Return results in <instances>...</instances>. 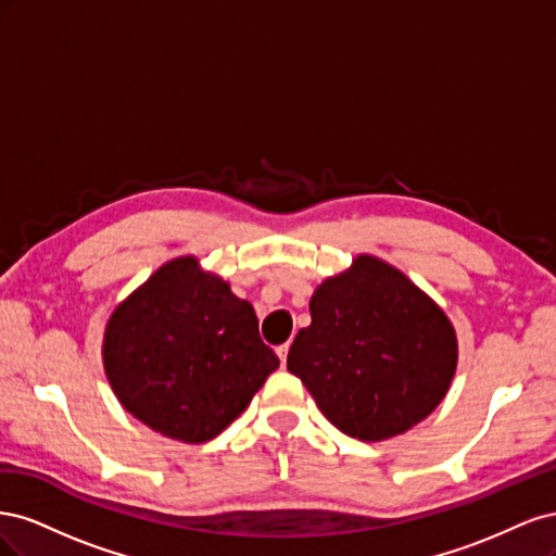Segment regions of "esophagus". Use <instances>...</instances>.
I'll return each mask as SVG.
<instances>
[{
  "label": "esophagus",
  "mask_w": 556,
  "mask_h": 556,
  "mask_svg": "<svg viewBox=\"0 0 556 556\" xmlns=\"http://www.w3.org/2000/svg\"><path fill=\"white\" fill-rule=\"evenodd\" d=\"M288 352H290V341L288 343H282V345H278L276 348V355L280 357V362L285 364V362H288Z\"/></svg>",
  "instance_id": "obj_1"
}]
</instances>
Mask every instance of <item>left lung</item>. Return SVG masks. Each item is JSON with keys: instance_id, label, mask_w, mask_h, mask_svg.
<instances>
[{"instance_id": "obj_1", "label": "left lung", "mask_w": 556, "mask_h": 556, "mask_svg": "<svg viewBox=\"0 0 556 556\" xmlns=\"http://www.w3.org/2000/svg\"><path fill=\"white\" fill-rule=\"evenodd\" d=\"M288 368L343 433L384 441L429 417L457 368L445 313L399 268L362 255L311 296Z\"/></svg>"}]
</instances>
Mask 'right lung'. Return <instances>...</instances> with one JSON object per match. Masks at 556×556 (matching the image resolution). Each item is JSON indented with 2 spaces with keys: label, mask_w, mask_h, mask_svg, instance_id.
I'll use <instances>...</instances> for the list:
<instances>
[{
  "label": "right lung",
  "mask_w": 556,
  "mask_h": 556,
  "mask_svg": "<svg viewBox=\"0 0 556 556\" xmlns=\"http://www.w3.org/2000/svg\"><path fill=\"white\" fill-rule=\"evenodd\" d=\"M278 364L252 306L194 257L164 264L104 333V368L125 410L182 443L223 433Z\"/></svg>",
  "instance_id": "1"
}]
</instances>
